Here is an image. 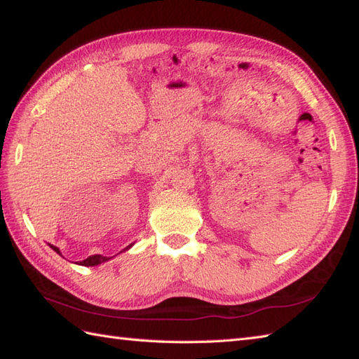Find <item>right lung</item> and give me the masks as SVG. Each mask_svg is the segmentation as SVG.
I'll return each instance as SVG.
<instances>
[{"instance_id":"obj_1","label":"right lung","mask_w":359,"mask_h":359,"mask_svg":"<svg viewBox=\"0 0 359 359\" xmlns=\"http://www.w3.org/2000/svg\"><path fill=\"white\" fill-rule=\"evenodd\" d=\"M49 247H50L53 251H55V253H58L60 256H62V251H60L58 247L50 245V243H49ZM131 247H133V243H131V245H128L123 251L129 250ZM112 257H114V256H112ZM112 257L102 256V255H94V256H89L88 259H85V261H80L79 265H83V266H95V265H100V264H103V262H106V261H109V259H112Z\"/></svg>"}]
</instances>
